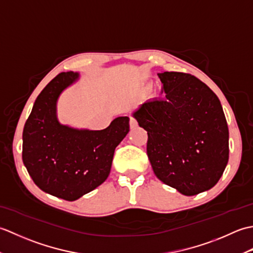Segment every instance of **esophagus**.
I'll use <instances>...</instances> for the list:
<instances>
[{
  "label": "esophagus",
  "instance_id": "esophagus-1",
  "mask_svg": "<svg viewBox=\"0 0 253 253\" xmlns=\"http://www.w3.org/2000/svg\"><path fill=\"white\" fill-rule=\"evenodd\" d=\"M129 125H130V128H131V129H135V128L138 126V123H137V121H136V118L130 117Z\"/></svg>",
  "mask_w": 253,
  "mask_h": 253
}]
</instances>
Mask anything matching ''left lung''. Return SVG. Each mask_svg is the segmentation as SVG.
<instances>
[{"instance_id": "8db88e82", "label": "left lung", "mask_w": 253, "mask_h": 253, "mask_svg": "<svg viewBox=\"0 0 253 253\" xmlns=\"http://www.w3.org/2000/svg\"><path fill=\"white\" fill-rule=\"evenodd\" d=\"M163 98L132 113L148 131L155 176L185 196L211 189L228 162V127L217 95L190 74L159 73Z\"/></svg>"}]
</instances>
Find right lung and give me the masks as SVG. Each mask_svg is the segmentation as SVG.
Listing matches in <instances>:
<instances>
[{"label": "right lung", "instance_id": "right-lung-1", "mask_svg": "<svg viewBox=\"0 0 253 253\" xmlns=\"http://www.w3.org/2000/svg\"><path fill=\"white\" fill-rule=\"evenodd\" d=\"M79 79L61 73L38 95L23 131V162L35 184L49 195L75 201L110 175L115 148L129 131V117H116L102 130L63 125L57 101Z\"/></svg>", "mask_w": 253, "mask_h": 253}]
</instances>
